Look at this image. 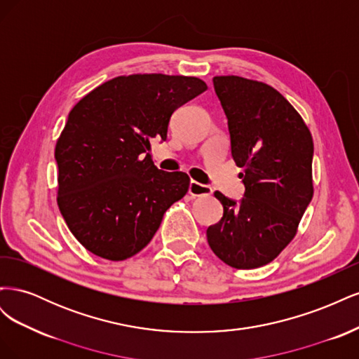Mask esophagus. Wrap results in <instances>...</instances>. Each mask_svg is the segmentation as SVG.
I'll return each mask as SVG.
<instances>
[{
  "label": "esophagus",
  "mask_w": 359,
  "mask_h": 359,
  "mask_svg": "<svg viewBox=\"0 0 359 359\" xmlns=\"http://www.w3.org/2000/svg\"><path fill=\"white\" fill-rule=\"evenodd\" d=\"M189 193L191 194L193 198H199V196H210L212 193V189L208 186H203V184L198 182V181H190L189 186Z\"/></svg>",
  "instance_id": "obj_1"
}]
</instances>
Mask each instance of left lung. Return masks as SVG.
I'll return each mask as SVG.
<instances>
[{"label": "left lung", "mask_w": 359, "mask_h": 359, "mask_svg": "<svg viewBox=\"0 0 359 359\" xmlns=\"http://www.w3.org/2000/svg\"><path fill=\"white\" fill-rule=\"evenodd\" d=\"M227 118L231 151L245 193L240 202L220 191L222 220L206 229L215 256L236 269L269 264L297 235L313 198V137L301 115L264 82L215 76Z\"/></svg>", "instance_id": "left-lung-1"}]
</instances>
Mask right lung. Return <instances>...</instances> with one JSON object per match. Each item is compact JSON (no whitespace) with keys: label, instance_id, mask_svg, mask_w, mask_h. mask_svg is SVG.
<instances>
[{"label":"right lung","instance_id":"1","mask_svg":"<svg viewBox=\"0 0 359 359\" xmlns=\"http://www.w3.org/2000/svg\"><path fill=\"white\" fill-rule=\"evenodd\" d=\"M206 88L191 76H118L74 104L55 147L57 202L88 252L107 260L135 256L186 196L189 175L157 169L151 140H166L173 111Z\"/></svg>","mask_w":359,"mask_h":359}]
</instances>
